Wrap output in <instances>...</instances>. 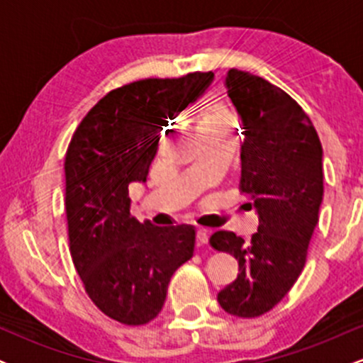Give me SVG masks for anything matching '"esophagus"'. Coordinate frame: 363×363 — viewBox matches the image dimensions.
Listing matches in <instances>:
<instances>
[{"mask_svg":"<svg viewBox=\"0 0 363 363\" xmlns=\"http://www.w3.org/2000/svg\"><path fill=\"white\" fill-rule=\"evenodd\" d=\"M196 242L198 245H206L208 244V232L205 228H199L198 234H196Z\"/></svg>","mask_w":363,"mask_h":363,"instance_id":"34e87169","label":"esophagus"}]
</instances>
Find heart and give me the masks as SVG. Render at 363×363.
<instances>
[{
	"label": "heart",
	"mask_w": 363,
	"mask_h": 363,
	"mask_svg": "<svg viewBox=\"0 0 363 363\" xmlns=\"http://www.w3.org/2000/svg\"><path fill=\"white\" fill-rule=\"evenodd\" d=\"M196 126L198 133H234L237 128L235 116L220 99H208V101L199 107L198 116H196Z\"/></svg>",
	"instance_id": "b5f03b06"
}]
</instances>
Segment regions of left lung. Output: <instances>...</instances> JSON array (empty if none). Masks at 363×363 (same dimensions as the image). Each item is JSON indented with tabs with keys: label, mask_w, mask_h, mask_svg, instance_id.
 <instances>
[{
	"label": "left lung",
	"mask_w": 363,
	"mask_h": 363,
	"mask_svg": "<svg viewBox=\"0 0 363 363\" xmlns=\"http://www.w3.org/2000/svg\"><path fill=\"white\" fill-rule=\"evenodd\" d=\"M225 85L245 129L239 189L259 227L249 242L227 230L210 237L240 272L216 298L228 314L257 318L289 294L306 266L324 193L323 147L309 116L280 86L240 69H230Z\"/></svg>",
	"instance_id": "left-lung-1"
}]
</instances>
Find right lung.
Listing matches in <instances>:
<instances>
[{
    "instance_id": "obj_1",
    "label": "right lung",
    "mask_w": 363,
    "mask_h": 363,
    "mask_svg": "<svg viewBox=\"0 0 363 363\" xmlns=\"http://www.w3.org/2000/svg\"><path fill=\"white\" fill-rule=\"evenodd\" d=\"M213 73L145 78L111 90L78 124L65 158L69 252L90 301L126 326L155 319L167 286L194 252L189 225L153 227L131 215L129 186L145 182L160 131Z\"/></svg>"
}]
</instances>
